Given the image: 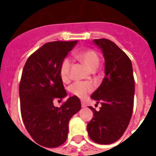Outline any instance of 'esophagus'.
<instances>
[{
  "instance_id": "esophagus-1",
  "label": "esophagus",
  "mask_w": 156,
  "mask_h": 156,
  "mask_svg": "<svg viewBox=\"0 0 156 156\" xmlns=\"http://www.w3.org/2000/svg\"><path fill=\"white\" fill-rule=\"evenodd\" d=\"M81 104H82V107H83V108H85V107L87 106L85 103L83 102V101H82V102H81Z\"/></svg>"
}]
</instances>
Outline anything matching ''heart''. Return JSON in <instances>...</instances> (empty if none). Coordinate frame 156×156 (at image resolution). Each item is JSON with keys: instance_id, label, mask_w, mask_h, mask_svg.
<instances>
[{"instance_id": "b5f03b06", "label": "heart", "mask_w": 156, "mask_h": 156, "mask_svg": "<svg viewBox=\"0 0 156 156\" xmlns=\"http://www.w3.org/2000/svg\"><path fill=\"white\" fill-rule=\"evenodd\" d=\"M76 57L90 71L95 70L100 64V59L97 53L93 50L87 49L83 52H78L76 55ZM70 68L71 61L69 58L64 59L60 66V77L61 80L66 83L69 80L70 78ZM94 90V87L90 83H82L76 82L73 83L69 87V90L71 94L78 98H85L88 94H90Z\"/></svg>"}]
</instances>
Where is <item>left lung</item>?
<instances>
[{
	"instance_id": "left-lung-1",
	"label": "left lung",
	"mask_w": 156,
	"mask_h": 156,
	"mask_svg": "<svg viewBox=\"0 0 156 156\" xmlns=\"http://www.w3.org/2000/svg\"><path fill=\"white\" fill-rule=\"evenodd\" d=\"M104 54L105 77L91 99L100 103V111L90 107L93 118L88 123L90 139L99 144H111L123 135L133 108L134 78L130 59L117 45L107 39L94 40Z\"/></svg>"
}]
</instances>
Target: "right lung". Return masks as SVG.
Masks as SVG:
<instances>
[{"mask_svg":"<svg viewBox=\"0 0 156 156\" xmlns=\"http://www.w3.org/2000/svg\"><path fill=\"white\" fill-rule=\"evenodd\" d=\"M78 41L45 44L28 57L20 84L21 114L28 133L35 143L56 147L68 137L69 121L81 109L80 100L71 96L60 108L53 101L67 95L60 77V66Z\"/></svg>","mask_w":156,"mask_h":156,"instance_id":"obj_1","label":"right lung"}]
</instances>
